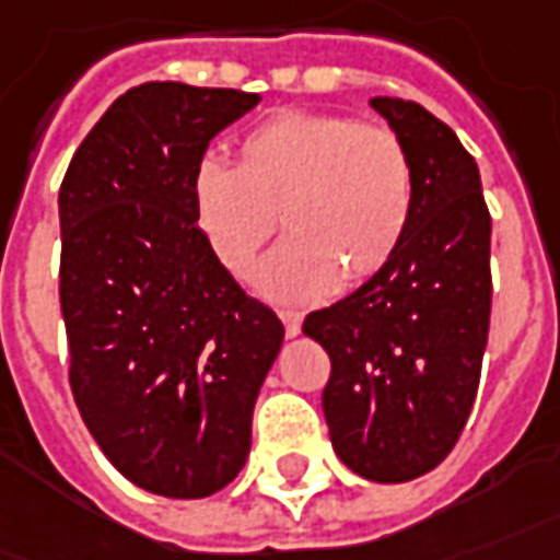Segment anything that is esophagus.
Listing matches in <instances>:
<instances>
[{
  "label": "esophagus",
  "instance_id": "34e87169",
  "mask_svg": "<svg viewBox=\"0 0 560 560\" xmlns=\"http://www.w3.org/2000/svg\"><path fill=\"white\" fill-rule=\"evenodd\" d=\"M281 322H284V334H288V337H296V334H300V325H303V322H300L296 312H281Z\"/></svg>",
  "mask_w": 560,
  "mask_h": 560
}]
</instances>
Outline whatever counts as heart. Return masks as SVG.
I'll use <instances>...</instances> for the list:
<instances>
[{
  "instance_id": "b5f03b06",
  "label": "heart",
  "mask_w": 560,
  "mask_h": 560,
  "mask_svg": "<svg viewBox=\"0 0 560 560\" xmlns=\"http://www.w3.org/2000/svg\"><path fill=\"white\" fill-rule=\"evenodd\" d=\"M410 208L413 168L398 135L330 113H279L242 137L235 168L201 162L192 177L196 223L230 276L248 272L279 217L288 238L254 272L257 291L279 303L371 279Z\"/></svg>"
}]
</instances>
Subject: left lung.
I'll use <instances>...</instances> for the list:
<instances>
[{"mask_svg":"<svg viewBox=\"0 0 560 560\" xmlns=\"http://www.w3.org/2000/svg\"><path fill=\"white\" fill-rule=\"evenodd\" d=\"M413 168L408 230L383 269L303 334L325 346L322 408L349 469L380 485L432 471L475 405L490 328V214L459 137L425 106L374 97Z\"/></svg>","mask_w":560,"mask_h":560,"instance_id":"8db88e82","label":"left lung"}]
</instances>
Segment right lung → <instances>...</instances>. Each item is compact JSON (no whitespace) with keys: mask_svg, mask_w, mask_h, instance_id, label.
I'll use <instances>...</instances> for the list:
<instances>
[{"mask_svg":"<svg viewBox=\"0 0 560 560\" xmlns=\"http://www.w3.org/2000/svg\"><path fill=\"white\" fill-rule=\"evenodd\" d=\"M260 94L147 82L121 94L60 184V312L79 413L137 488L201 500L250 454L279 315L208 248L192 177Z\"/></svg>","mask_w":560,"mask_h":560,"instance_id":"add662e5","label":"right lung"}]
</instances>
